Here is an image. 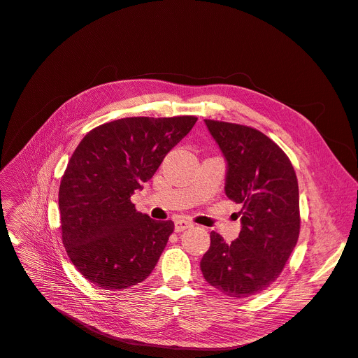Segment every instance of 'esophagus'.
Returning <instances> with one entry per match:
<instances>
[{
  "mask_svg": "<svg viewBox=\"0 0 358 358\" xmlns=\"http://www.w3.org/2000/svg\"><path fill=\"white\" fill-rule=\"evenodd\" d=\"M194 224L191 223V221H188V220H176L175 221V231L176 233H180V231H183V230H186V229H189V227H192Z\"/></svg>",
  "mask_w": 358,
  "mask_h": 358,
  "instance_id": "obj_1",
  "label": "esophagus"
}]
</instances>
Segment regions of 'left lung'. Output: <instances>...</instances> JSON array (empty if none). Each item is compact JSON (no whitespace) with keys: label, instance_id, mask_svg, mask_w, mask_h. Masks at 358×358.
<instances>
[{"label":"left lung","instance_id":"8db88e82","mask_svg":"<svg viewBox=\"0 0 358 358\" xmlns=\"http://www.w3.org/2000/svg\"><path fill=\"white\" fill-rule=\"evenodd\" d=\"M227 163L226 195L241 203V233L230 245L211 231L203 278L229 297L258 294L274 282L300 231L299 183L292 162L265 134L206 119Z\"/></svg>","mask_w":358,"mask_h":358}]
</instances>
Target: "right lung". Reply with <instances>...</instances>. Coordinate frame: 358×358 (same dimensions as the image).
Instances as JSON below:
<instances>
[{"label":"right lung","instance_id":"right-lung-1","mask_svg":"<svg viewBox=\"0 0 358 358\" xmlns=\"http://www.w3.org/2000/svg\"><path fill=\"white\" fill-rule=\"evenodd\" d=\"M195 116L124 117L92 129L59 185L62 243L80 274L101 290H124L155 269L173 221L131 202L196 122Z\"/></svg>","mask_w":358,"mask_h":358}]
</instances>
